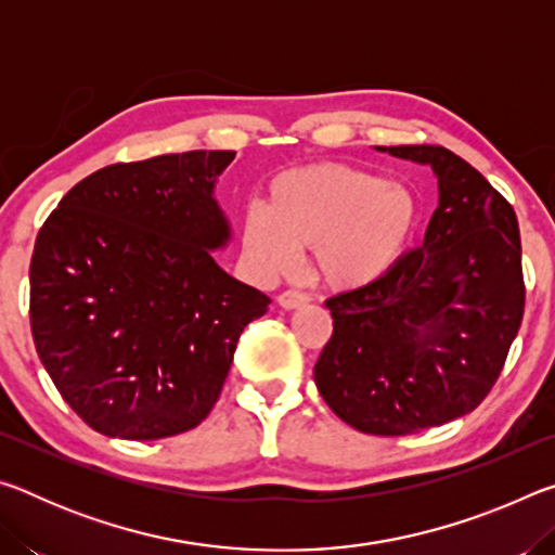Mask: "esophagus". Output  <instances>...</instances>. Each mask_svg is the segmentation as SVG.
<instances>
[{"label": "esophagus", "instance_id": "esophagus-1", "mask_svg": "<svg viewBox=\"0 0 555 555\" xmlns=\"http://www.w3.org/2000/svg\"><path fill=\"white\" fill-rule=\"evenodd\" d=\"M276 300H279L281 308H286V311H291V308L306 306L308 304V296L300 294V291H284V294H281Z\"/></svg>", "mask_w": 555, "mask_h": 555}]
</instances>
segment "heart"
I'll return each mask as SVG.
<instances>
[{"label": "heart", "mask_w": 555, "mask_h": 555, "mask_svg": "<svg viewBox=\"0 0 555 555\" xmlns=\"http://www.w3.org/2000/svg\"><path fill=\"white\" fill-rule=\"evenodd\" d=\"M416 224L409 188L347 164H313L279 173L267 205H249L242 249L261 279L286 274L298 249H311L318 279L352 291L377 284L399 264Z\"/></svg>", "instance_id": "b5f03b06"}]
</instances>
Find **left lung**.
<instances>
[{"mask_svg": "<svg viewBox=\"0 0 555 555\" xmlns=\"http://www.w3.org/2000/svg\"><path fill=\"white\" fill-rule=\"evenodd\" d=\"M430 166L438 208L387 276L325 300L333 337L313 377L337 418L370 436L443 426L482 403L524 315L514 208L443 146H374Z\"/></svg>", "mask_w": 555, "mask_h": 555, "instance_id": "1", "label": "left lung"}]
</instances>
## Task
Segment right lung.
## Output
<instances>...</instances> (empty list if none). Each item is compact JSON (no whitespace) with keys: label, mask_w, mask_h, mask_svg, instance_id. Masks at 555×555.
Wrapping results in <instances>:
<instances>
[{"label":"right lung","mask_w":555,"mask_h":555,"mask_svg":"<svg viewBox=\"0 0 555 555\" xmlns=\"http://www.w3.org/2000/svg\"><path fill=\"white\" fill-rule=\"evenodd\" d=\"M234 152L100 168L36 237L31 333L68 406L98 434L156 440L208 416L269 296L212 251L232 240L215 183Z\"/></svg>","instance_id":"obj_1"}]
</instances>
